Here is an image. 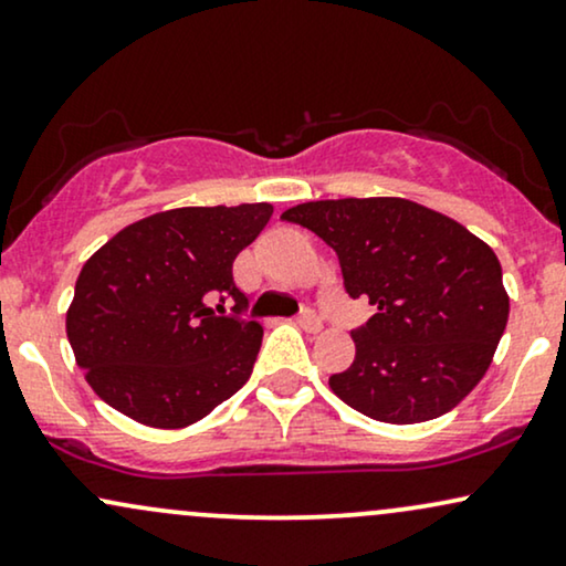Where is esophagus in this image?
I'll use <instances>...</instances> for the list:
<instances>
[{
  "mask_svg": "<svg viewBox=\"0 0 566 566\" xmlns=\"http://www.w3.org/2000/svg\"><path fill=\"white\" fill-rule=\"evenodd\" d=\"M296 325L306 333H317L319 327H323V319H319L315 310H302V312H298V317H296Z\"/></svg>",
  "mask_w": 566,
  "mask_h": 566,
  "instance_id": "34e87169",
  "label": "esophagus"
}]
</instances>
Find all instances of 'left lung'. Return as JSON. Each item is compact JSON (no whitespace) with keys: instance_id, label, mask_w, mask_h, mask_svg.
Segmentation results:
<instances>
[{"instance_id":"left-lung-1","label":"left lung","mask_w":566,"mask_h":566,"mask_svg":"<svg viewBox=\"0 0 566 566\" xmlns=\"http://www.w3.org/2000/svg\"><path fill=\"white\" fill-rule=\"evenodd\" d=\"M336 251L344 289L375 315L354 327L357 357L331 375L348 407L390 424L436 420L491 367L509 319L499 256L417 201L327 199L281 214Z\"/></svg>"}]
</instances>
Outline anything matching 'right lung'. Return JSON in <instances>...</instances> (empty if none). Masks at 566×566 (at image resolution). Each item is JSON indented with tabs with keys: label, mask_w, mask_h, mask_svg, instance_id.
Returning <instances> with one entry per match:
<instances>
[{
	"label": "right lung",
	"mask_w": 566,
	"mask_h": 566,
	"mask_svg": "<svg viewBox=\"0 0 566 566\" xmlns=\"http://www.w3.org/2000/svg\"><path fill=\"white\" fill-rule=\"evenodd\" d=\"M270 214L268 201L167 209L83 264L67 340L102 401L151 428H186L249 380L262 325L243 317L233 260Z\"/></svg>",
	"instance_id": "add662e5"
}]
</instances>
